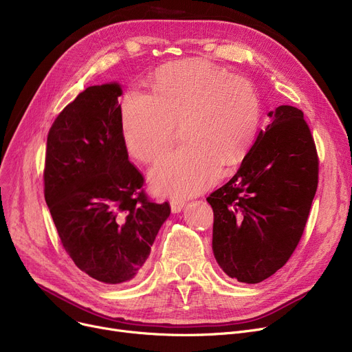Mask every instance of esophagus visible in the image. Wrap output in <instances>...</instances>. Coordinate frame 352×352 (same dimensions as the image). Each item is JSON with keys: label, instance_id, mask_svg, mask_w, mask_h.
Listing matches in <instances>:
<instances>
[{"label": "esophagus", "instance_id": "1", "mask_svg": "<svg viewBox=\"0 0 352 352\" xmlns=\"http://www.w3.org/2000/svg\"><path fill=\"white\" fill-rule=\"evenodd\" d=\"M170 206H171V211L177 214L184 208V206H186V201H184V199H171Z\"/></svg>", "mask_w": 352, "mask_h": 352}]
</instances>
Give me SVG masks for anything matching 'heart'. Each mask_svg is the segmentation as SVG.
<instances>
[{
	"label": "heart",
	"mask_w": 352,
	"mask_h": 352,
	"mask_svg": "<svg viewBox=\"0 0 352 352\" xmlns=\"http://www.w3.org/2000/svg\"><path fill=\"white\" fill-rule=\"evenodd\" d=\"M260 120V96L247 78L199 60L164 67L151 94L129 89L121 102L125 145L142 162L158 160L182 124L187 144L162 158L150 175L154 190L171 197L198 194L219 177L223 162L241 161Z\"/></svg>",
	"instance_id": "obj_1"
}]
</instances>
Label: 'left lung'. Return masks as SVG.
Masks as SVG:
<instances>
[{"label": "left lung", "instance_id": "8db88e82", "mask_svg": "<svg viewBox=\"0 0 352 352\" xmlns=\"http://www.w3.org/2000/svg\"><path fill=\"white\" fill-rule=\"evenodd\" d=\"M236 174L207 198L212 250L231 278L256 284L297 248L318 187L320 161L302 111L280 105Z\"/></svg>", "mask_w": 352, "mask_h": 352}]
</instances>
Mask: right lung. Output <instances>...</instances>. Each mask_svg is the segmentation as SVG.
<instances>
[{
    "instance_id": "1",
    "label": "right lung",
    "mask_w": 352,
    "mask_h": 352,
    "mask_svg": "<svg viewBox=\"0 0 352 352\" xmlns=\"http://www.w3.org/2000/svg\"><path fill=\"white\" fill-rule=\"evenodd\" d=\"M118 84L88 87L52 122L47 137L44 197L61 244L91 278L133 281L170 217L129 162Z\"/></svg>"
}]
</instances>
